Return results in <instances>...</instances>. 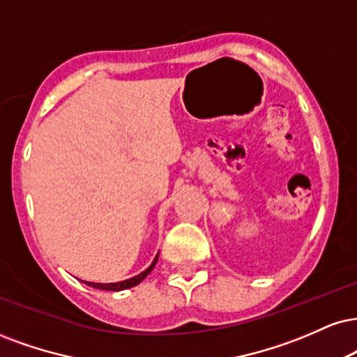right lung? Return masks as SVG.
<instances>
[{
    "label": "right lung",
    "instance_id": "right-lung-1",
    "mask_svg": "<svg viewBox=\"0 0 357 357\" xmlns=\"http://www.w3.org/2000/svg\"><path fill=\"white\" fill-rule=\"evenodd\" d=\"M158 256H160V252H158L156 257L153 259L151 266H149L148 269H144L143 273H139L137 276H132L130 279H124V281H118V282H89V281H83L84 284L91 286V287H96V289H102V291H123V289H130V287H135L139 284L143 279L148 276L149 273L153 271V268L156 266L158 263Z\"/></svg>",
    "mask_w": 357,
    "mask_h": 357
}]
</instances>
